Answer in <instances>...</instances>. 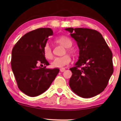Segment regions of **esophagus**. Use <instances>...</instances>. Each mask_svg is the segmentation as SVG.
<instances>
[{"label":"esophagus","instance_id":"obj_1","mask_svg":"<svg viewBox=\"0 0 121 121\" xmlns=\"http://www.w3.org/2000/svg\"><path fill=\"white\" fill-rule=\"evenodd\" d=\"M60 70L61 72H64L65 70V69L64 68H62L60 69Z\"/></svg>","mask_w":121,"mask_h":121}]
</instances>
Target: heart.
<instances>
[{
    "instance_id": "heart-1",
    "label": "heart",
    "mask_w": 121,
    "mask_h": 121,
    "mask_svg": "<svg viewBox=\"0 0 121 121\" xmlns=\"http://www.w3.org/2000/svg\"><path fill=\"white\" fill-rule=\"evenodd\" d=\"M55 42L57 44H60L66 48V52L69 53H72V51L70 49V47L72 45V42L71 40L65 36H62L55 40ZM66 51H64V53H66ZM44 55L45 57L47 59H52L53 58V53L51 48L48 44H46L44 47ZM71 61V58L69 55H65L61 57H56L53 60L52 62V66L55 68H62L68 65Z\"/></svg>"
}]
</instances>
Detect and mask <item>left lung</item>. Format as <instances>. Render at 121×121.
Instances as JSON below:
<instances>
[{"label": "left lung", "mask_w": 121, "mask_h": 121, "mask_svg": "<svg viewBox=\"0 0 121 121\" xmlns=\"http://www.w3.org/2000/svg\"><path fill=\"white\" fill-rule=\"evenodd\" d=\"M76 41L79 57L69 80L72 91L82 98L102 92L113 73V54L99 32L89 28L65 29Z\"/></svg>", "instance_id": "8db88e82"}]
</instances>
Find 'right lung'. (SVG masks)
<instances>
[{
	"mask_svg": "<svg viewBox=\"0 0 121 121\" xmlns=\"http://www.w3.org/2000/svg\"><path fill=\"white\" fill-rule=\"evenodd\" d=\"M53 31L41 28L25 34L12 51L11 68L17 86L26 95L36 97L49 88L59 69H47L39 65H49L44 55V47Z\"/></svg>",
	"mask_w": 121,
	"mask_h": 121,
	"instance_id": "right-lung-1",
	"label": "right lung"
}]
</instances>
